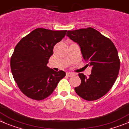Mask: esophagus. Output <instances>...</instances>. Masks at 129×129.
<instances>
[{"label": "esophagus", "mask_w": 129, "mask_h": 129, "mask_svg": "<svg viewBox=\"0 0 129 129\" xmlns=\"http://www.w3.org/2000/svg\"><path fill=\"white\" fill-rule=\"evenodd\" d=\"M73 75H74V74L72 73H66V76H67L71 77V76H73Z\"/></svg>", "instance_id": "esophagus-1"}]
</instances>
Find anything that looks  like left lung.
Instances as JSON below:
<instances>
[{
    "mask_svg": "<svg viewBox=\"0 0 129 129\" xmlns=\"http://www.w3.org/2000/svg\"><path fill=\"white\" fill-rule=\"evenodd\" d=\"M67 36L79 46L84 60L92 67L89 77L78 74L81 82L75 92L86 101L101 98L109 92L118 75L120 62L115 44L91 27L69 30Z\"/></svg>",
    "mask_w": 129,
    "mask_h": 129,
    "instance_id": "1",
    "label": "left lung"
}]
</instances>
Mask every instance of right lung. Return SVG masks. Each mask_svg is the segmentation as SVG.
Returning <instances> with one entry per match:
<instances>
[{
	"label": "right lung",
	"mask_w": 129,
	"mask_h": 129,
	"mask_svg": "<svg viewBox=\"0 0 129 129\" xmlns=\"http://www.w3.org/2000/svg\"><path fill=\"white\" fill-rule=\"evenodd\" d=\"M66 32L36 28L16 46L11 58V69L19 88L29 98L41 101L48 97L66 76L64 71H55L47 63L53 54L54 46Z\"/></svg>",
	"instance_id": "right-lung-1"
}]
</instances>
